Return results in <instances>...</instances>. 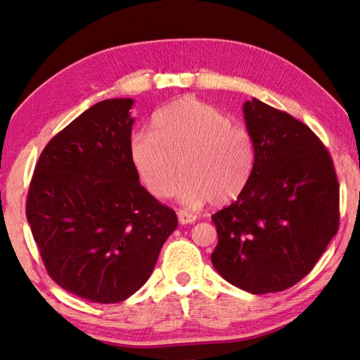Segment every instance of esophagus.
<instances>
[{"label": "esophagus", "mask_w": 360, "mask_h": 360, "mask_svg": "<svg viewBox=\"0 0 360 360\" xmlns=\"http://www.w3.org/2000/svg\"><path fill=\"white\" fill-rule=\"evenodd\" d=\"M196 218H198L196 215H192V213H188V212H186V210H179V212H178V219H179V223H181L182 226L195 223Z\"/></svg>", "instance_id": "1"}]
</instances>
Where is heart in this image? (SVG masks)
I'll list each match as a JSON object with an SVG mask.
<instances>
[{"mask_svg":"<svg viewBox=\"0 0 360 360\" xmlns=\"http://www.w3.org/2000/svg\"><path fill=\"white\" fill-rule=\"evenodd\" d=\"M129 155L141 179L158 198L172 196L176 178L178 195L187 205L209 200L226 204L248 186L255 160L254 142L241 127L217 106L196 98H181L159 110L151 131H137Z\"/></svg>","mask_w":360,"mask_h":360,"instance_id":"1","label":"heart"}]
</instances>
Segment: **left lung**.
<instances>
[{
	"label": "left lung",
	"mask_w": 360,
	"mask_h": 360,
	"mask_svg": "<svg viewBox=\"0 0 360 360\" xmlns=\"http://www.w3.org/2000/svg\"><path fill=\"white\" fill-rule=\"evenodd\" d=\"M243 116L255 160L236 201L212 215V264L250 294L294 286L311 272L339 229V182L330 153L311 129L258 98Z\"/></svg>",
	"instance_id": "8db88e82"
}]
</instances>
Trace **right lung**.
<instances>
[{"mask_svg": "<svg viewBox=\"0 0 360 360\" xmlns=\"http://www.w3.org/2000/svg\"><path fill=\"white\" fill-rule=\"evenodd\" d=\"M133 98H106L52 137L30 181L26 217L46 271L68 292L119 303L150 278L178 227L139 182L129 155Z\"/></svg>", "mask_w": 360, "mask_h": 360, "instance_id": "add662e5", "label": "right lung"}]
</instances>
